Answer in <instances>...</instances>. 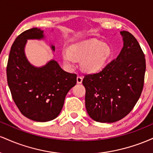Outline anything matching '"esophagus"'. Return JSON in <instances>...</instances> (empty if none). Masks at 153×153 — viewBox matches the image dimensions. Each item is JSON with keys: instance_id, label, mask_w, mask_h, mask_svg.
I'll return each mask as SVG.
<instances>
[{"instance_id": "esophagus-1", "label": "esophagus", "mask_w": 153, "mask_h": 153, "mask_svg": "<svg viewBox=\"0 0 153 153\" xmlns=\"http://www.w3.org/2000/svg\"><path fill=\"white\" fill-rule=\"evenodd\" d=\"M82 81V78L81 76H78L77 77V83L80 84Z\"/></svg>"}]
</instances>
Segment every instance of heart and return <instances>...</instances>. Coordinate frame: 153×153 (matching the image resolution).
Masks as SVG:
<instances>
[{
    "mask_svg": "<svg viewBox=\"0 0 153 153\" xmlns=\"http://www.w3.org/2000/svg\"><path fill=\"white\" fill-rule=\"evenodd\" d=\"M111 50L106 44L98 41H86L71 45L69 51L63 50L62 58L65 65L73 70L76 65L75 58L80 59V65L85 73L101 71L110 57Z\"/></svg>",
    "mask_w": 153,
    "mask_h": 153,
    "instance_id": "heart-1",
    "label": "heart"
}]
</instances>
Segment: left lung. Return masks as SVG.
Masks as SVG:
<instances>
[{
    "mask_svg": "<svg viewBox=\"0 0 153 153\" xmlns=\"http://www.w3.org/2000/svg\"><path fill=\"white\" fill-rule=\"evenodd\" d=\"M124 46L115 59L99 73L85 75V108L91 119L112 123L126 117L141 96L146 69L145 54L137 40L121 31Z\"/></svg>",
    "mask_w": 153,
    "mask_h": 153,
    "instance_id": "8db88e82",
    "label": "left lung"
}]
</instances>
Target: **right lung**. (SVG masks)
Returning a JSON list of instances; mask_svg holds the SVG:
<instances>
[{"mask_svg":"<svg viewBox=\"0 0 153 153\" xmlns=\"http://www.w3.org/2000/svg\"><path fill=\"white\" fill-rule=\"evenodd\" d=\"M44 31L28 29L12 45L6 68L7 81L12 98L23 115L40 122L55 119L60 113L67 94L76 84V74L64 71L54 59L40 68L26 59L27 39H41ZM54 51V46L51 47Z\"/></svg>","mask_w":153,"mask_h":153,"instance_id":"right-lung-1","label":"right lung"}]
</instances>
